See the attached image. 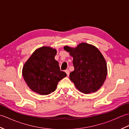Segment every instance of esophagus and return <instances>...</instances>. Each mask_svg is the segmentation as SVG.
<instances>
[{
	"label": "esophagus",
	"instance_id": "obj_1",
	"mask_svg": "<svg viewBox=\"0 0 129 129\" xmlns=\"http://www.w3.org/2000/svg\"><path fill=\"white\" fill-rule=\"evenodd\" d=\"M65 73H67V75H68V76H69V74H70V73H69V70H65Z\"/></svg>",
	"mask_w": 129,
	"mask_h": 129
}]
</instances>
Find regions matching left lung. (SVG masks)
<instances>
[{
  "label": "left lung",
  "instance_id": "left-lung-1",
  "mask_svg": "<svg viewBox=\"0 0 129 129\" xmlns=\"http://www.w3.org/2000/svg\"><path fill=\"white\" fill-rule=\"evenodd\" d=\"M64 49L73 57L74 70L69 77L76 88L86 94L99 89L107 75L106 62L100 51L94 46L84 43L76 48L66 46Z\"/></svg>",
  "mask_w": 129,
  "mask_h": 129
}]
</instances>
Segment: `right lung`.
<instances>
[{"label":"right lung","mask_w":129,"mask_h":129,"mask_svg":"<svg viewBox=\"0 0 129 129\" xmlns=\"http://www.w3.org/2000/svg\"><path fill=\"white\" fill-rule=\"evenodd\" d=\"M56 50L44 46L35 50L23 68V76L28 86L40 95L55 90L58 82L67 76L55 60Z\"/></svg>","instance_id":"right-lung-1"}]
</instances>
